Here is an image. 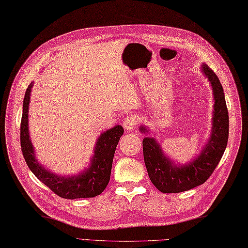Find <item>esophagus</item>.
<instances>
[{
	"label": "esophagus",
	"instance_id": "obj_1",
	"mask_svg": "<svg viewBox=\"0 0 248 248\" xmlns=\"http://www.w3.org/2000/svg\"><path fill=\"white\" fill-rule=\"evenodd\" d=\"M138 120H139V119H138L137 116H135V115H131V116L125 117V118L124 119V122H123L124 128L126 131H132L133 129L136 128V125L138 124Z\"/></svg>",
	"mask_w": 248,
	"mask_h": 248
}]
</instances>
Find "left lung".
<instances>
[{
    "label": "left lung",
    "mask_w": 248,
    "mask_h": 248,
    "mask_svg": "<svg viewBox=\"0 0 248 248\" xmlns=\"http://www.w3.org/2000/svg\"><path fill=\"white\" fill-rule=\"evenodd\" d=\"M202 72L213 87L215 105L212 135L201 154L186 166L177 167L164 156L154 138L145 137L142 140L144 163L149 177L156 188L162 193L186 192L204 183L217 168L226 149L230 119L223 88L218 76L205 63L202 65ZM140 131L147 130L140 128Z\"/></svg>",
    "instance_id": "left-lung-1"
}]
</instances>
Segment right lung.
<instances>
[{
  "label": "right lung",
  "instance_id": "add662e5",
  "mask_svg": "<svg viewBox=\"0 0 248 248\" xmlns=\"http://www.w3.org/2000/svg\"><path fill=\"white\" fill-rule=\"evenodd\" d=\"M32 86L31 82L25 93L21 120V147L25 161L30 170L37 179L62 198H92L100 195L110 181L114 153L120 137L124 134V128L122 125H116L100 135L91 159V166L85 172L71 177L56 176L42 167L36 160L32 143L29 138L28 106Z\"/></svg>",
  "mask_w": 248,
  "mask_h": 248
}]
</instances>
